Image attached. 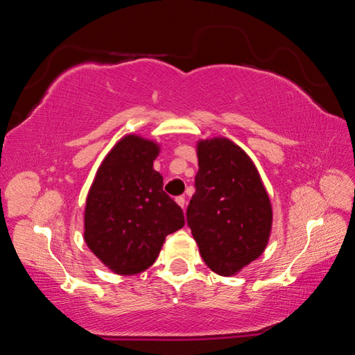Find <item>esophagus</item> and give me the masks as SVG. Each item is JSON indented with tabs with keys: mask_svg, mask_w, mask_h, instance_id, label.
Returning a JSON list of instances; mask_svg holds the SVG:
<instances>
[{
	"mask_svg": "<svg viewBox=\"0 0 355 355\" xmlns=\"http://www.w3.org/2000/svg\"><path fill=\"white\" fill-rule=\"evenodd\" d=\"M175 202L178 203L180 207H182V208L184 209V203H186V200H184V197H183V196H178V197H175Z\"/></svg>",
	"mask_w": 355,
	"mask_h": 355,
	"instance_id": "obj_1",
	"label": "esophagus"
}]
</instances>
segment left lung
I'll list each match as a JSON object with an SVG mask.
<instances>
[{
    "mask_svg": "<svg viewBox=\"0 0 355 355\" xmlns=\"http://www.w3.org/2000/svg\"><path fill=\"white\" fill-rule=\"evenodd\" d=\"M186 220L207 266L235 275L266 249L272 207L249 155L227 137L199 141Z\"/></svg>",
    "mask_w": 355,
    "mask_h": 355,
    "instance_id": "8db88e82",
    "label": "left lung"
}]
</instances>
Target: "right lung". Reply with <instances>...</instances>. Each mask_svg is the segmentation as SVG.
<instances>
[{
	"label": "right lung",
	"mask_w": 355,
	"mask_h": 355,
	"mask_svg": "<svg viewBox=\"0 0 355 355\" xmlns=\"http://www.w3.org/2000/svg\"><path fill=\"white\" fill-rule=\"evenodd\" d=\"M159 146L128 135L106 155L89 189L84 241L92 254L120 275L152 266L164 239L184 225L183 209L163 191L153 169Z\"/></svg>",
	"instance_id": "add662e5"
}]
</instances>
